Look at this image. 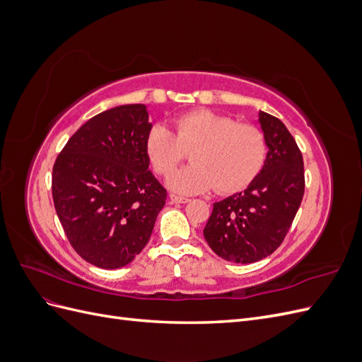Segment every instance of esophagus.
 <instances>
[{"label": "esophagus", "instance_id": "34e87169", "mask_svg": "<svg viewBox=\"0 0 362 362\" xmlns=\"http://www.w3.org/2000/svg\"><path fill=\"white\" fill-rule=\"evenodd\" d=\"M170 202H173V204H187V202H190V199L182 198V196H178V194H170Z\"/></svg>", "mask_w": 362, "mask_h": 362}]
</instances>
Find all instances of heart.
<instances>
[{
  "label": "heart",
  "instance_id": "heart-1",
  "mask_svg": "<svg viewBox=\"0 0 362 362\" xmlns=\"http://www.w3.org/2000/svg\"><path fill=\"white\" fill-rule=\"evenodd\" d=\"M173 128L175 133L163 124L152 127L145 151L163 177L185 158V151H193V164L169 180L177 193L196 194L213 187L222 194L237 193L258 177L266 163V137L254 125L211 110H193L175 119Z\"/></svg>",
  "mask_w": 362,
  "mask_h": 362
}]
</instances>
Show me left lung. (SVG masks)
Instances as JSON below:
<instances>
[{"label": "left lung", "mask_w": 362, "mask_h": 362, "mask_svg": "<svg viewBox=\"0 0 362 362\" xmlns=\"http://www.w3.org/2000/svg\"><path fill=\"white\" fill-rule=\"evenodd\" d=\"M267 157L245 192L213 205L204 237L218 257L249 264L269 257L286 238L298 213L305 175L302 152L281 120L259 112Z\"/></svg>", "instance_id": "8db88e82"}]
</instances>
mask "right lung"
Here are the masks:
<instances>
[{
	"label": "right lung",
	"mask_w": 362,
	"mask_h": 362,
	"mask_svg": "<svg viewBox=\"0 0 362 362\" xmlns=\"http://www.w3.org/2000/svg\"><path fill=\"white\" fill-rule=\"evenodd\" d=\"M145 104L105 110L76 131L52 168V199L69 243L83 259L119 269L149 242L166 189L149 169Z\"/></svg>",
	"instance_id": "right-lung-1"
}]
</instances>
